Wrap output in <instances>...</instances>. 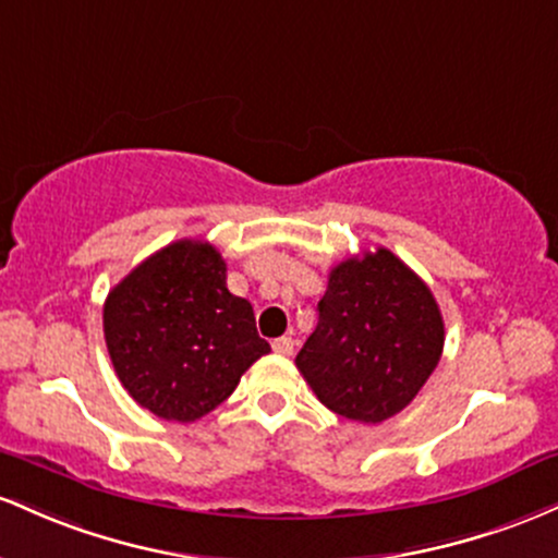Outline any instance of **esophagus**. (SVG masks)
<instances>
[{
  "instance_id": "34e87169",
  "label": "esophagus",
  "mask_w": 558,
  "mask_h": 558,
  "mask_svg": "<svg viewBox=\"0 0 558 558\" xmlns=\"http://www.w3.org/2000/svg\"><path fill=\"white\" fill-rule=\"evenodd\" d=\"M271 348H274V353L290 355L292 348H295V340H292V337H277V340L271 342Z\"/></svg>"
}]
</instances>
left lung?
I'll use <instances>...</instances> for the list:
<instances>
[{"instance_id": "left-lung-1", "label": "left lung", "mask_w": 558, "mask_h": 558, "mask_svg": "<svg viewBox=\"0 0 558 558\" xmlns=\"http://www.w3.org/2000/svg\"><path fill=\"white\" fill-rule=\"evenodd\" d=\"M442 342L446 324L429 287L377 247L331 268L318 324L295 363L329 411L379 424L418 396Z\"/></svg>"}]
</instances>
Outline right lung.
<instances>
[{
  "label": "right lung",
  "mask_w": 558,
  "mask_h": 558,
  "mask_svg": "<svg viewBox=\"0 0 558 558\" xmlns=\"http://www.w3.org/2000/svg\"><path fill=\"white\" fill-rule=\"evenodd\" d=\"M102 324L121 385L166 422L210 414L271 350L253 305L229 292L221 253L199 240L171 242L118 281Z\"/></svg>",
  "instance_id": "obj_1"
}]
</instances>
